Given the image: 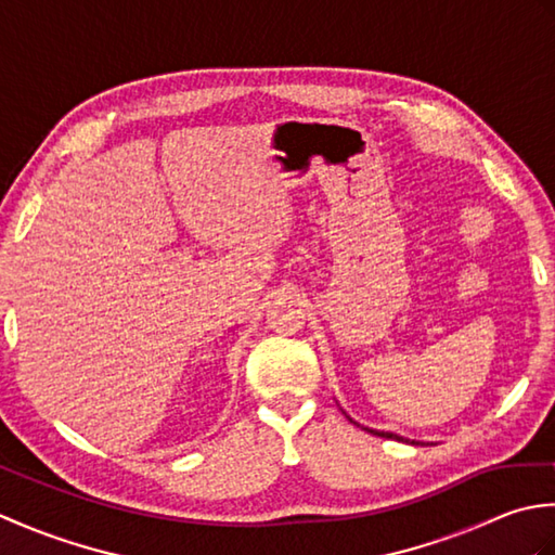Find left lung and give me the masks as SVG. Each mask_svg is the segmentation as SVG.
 I'll use <instances>...</instances> for the list:
<instances>
[{
  "instance_id": "left-lung-1",
  "label": "left lung",
  "mask_w": 555,
  "mask_h": 555,
  "mask_svg": "<svg viewBox=\"0 0 555 555\" xmlns=\"http://www.w3.org/2000/svg\"><path fill=\"white\" fill-rule=\"evenodd\" d=\"M346 412V410H344ZM352 424H358L356 420H352L350 415H346ZM358 427H362V424H358ZM364 431H370V434H374V436H382V439H396V441H405V443H420V441H410V439H403V436H398V434H393V431H379V429H370V427H362ZM420 446H424V443H420Z\"/></svg>"
}]
</instances>
